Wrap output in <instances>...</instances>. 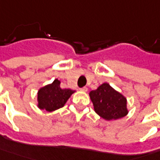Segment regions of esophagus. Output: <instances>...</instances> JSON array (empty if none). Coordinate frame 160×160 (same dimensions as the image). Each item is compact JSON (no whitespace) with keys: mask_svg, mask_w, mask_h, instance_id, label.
<instances>
[{"mask_svg":"<svg viewBox=\"0 0 160 160\" xmlns=\"http://www.w3.org/2000/svg\"><path fill=\"white\" fill-rule=\"evenodd\" d=\"M80 90H81V91H83V92H87V91H88V88H86V87L81 88H80Z\"/></svg>","mask_w":160,"mask_h":160,"instance_id":"obj_1","label":"esophagus"}]
</instances>
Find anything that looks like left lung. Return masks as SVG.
Here are the masks:
<instances>
[{
    "label": "left lung",
    "instance_id": "left-lung-1",
    "mask_svg": "<svg viewBox=\"0 0 160 160\" xmlns=\"http://www.w3.org/2000/svg\"><path fill=\"white\" fill-rule=\"evenodd\" d=\"M95 112L103 119L117 120L128 114L126 98L108 83H103L89 92Z\"/></svg>",
    "mask_w": 160,
    "mask_h": 160
}]
</instances>
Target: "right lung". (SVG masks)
Here are the masks:
<instances>
[{
	"label": "right lung",
	"mask_w": 160,
	"mask_h": 160,
	"mask_svg": "<svg viewBox=\"0 0 160 160\" xmlns=\"http://www.w3.org/2000/svg\"><path fill=\"white\" fill-rule=\"evenodd\" d=\"M61 81L57 79L45 87L39 88L38 92V107L42 110L52 112L62 108L75 90L62 88Z\"/></svg>",
	"instance_id": "add662e5"
}]
</instances>
